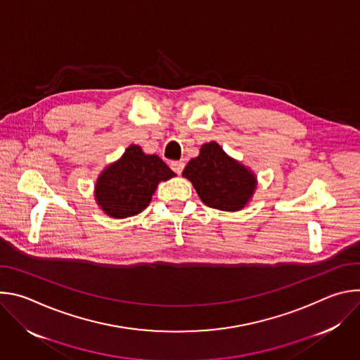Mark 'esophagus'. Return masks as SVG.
<instances>
[{
    "label": "esophagus",
    "mask_w": 360,
    "mask_h": 360,
    "mask_svg": "<svg viewBox=\"0 0 360 360\" xmlns=\"http://www.w3.org/2000/svg\"><path fill=\"white\" fill-rule=\"evenodd\" d=\"M184 167H185V164H184L182 161H172V162H171V169H172L175 174H178V175L184 171Z\"/></svg>",
    "instance_id": "34e87169"
}]
</instances>
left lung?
Returning <instances> with one entry per match:
<instances>
[{
	"instance_id": "8db88e82",
	"label": "left lung",
	"mask_w": 360,
	"mask_h": 360,
	"mask_svg": "<svg viewBox=\"0 0 360 360\" xmlns=\"http://www.w3.org/2000/svg\"><path fill=\"white\" fill-rule=\"evenodd\" d=\"M182 175L192 182L207 207L221 211H239L256 188L253 174L229 158L217 142L202 145Z\"/></svg>"
}]
</instances>
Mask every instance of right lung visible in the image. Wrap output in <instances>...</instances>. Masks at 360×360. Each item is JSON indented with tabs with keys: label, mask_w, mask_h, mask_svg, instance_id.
I'll list each match as a JSON object with an SVG mask.
<instances>
[{
	"label": "right lung",
	"mask_w": 360,
	"mask_h": 360,
	"mask_svg": "<svg viewBox=\"0 0 360 360\" xmlns=\"http://www.w3.org/2000/svg\"><path fill=\"white\" fill-rule=\"evenodd\" d=\"M175 176L157 155H146L141 146L131 145L122 158L98 178L95 198L112 218H127L142 212L158 184Z\"/></svg>",
	"instance_id": "1"
}]
</instances>
